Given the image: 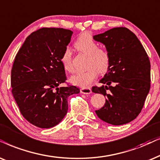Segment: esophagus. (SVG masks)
<instances>
[{
  "mask_svg": "<svg viewBox=\"0 0 160 160\" xmlns=\"http://www.w3.org/2000/svg\"><path fill=\"white\" fill-rule=\"evenodd\" d=\"M80 91L83 94H90L92 92V90H91L90 88H82Z\"/></svg>",
  "mask_w": 160,
  "mask_h": 160,
  "instance_id": "1",
  "label": "esophagus"
}]
</instances>
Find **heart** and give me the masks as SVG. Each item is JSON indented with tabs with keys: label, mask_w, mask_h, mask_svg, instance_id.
<instances>
[{
	"label": "heart",
	"mask_w": 160,
	"mask_h": 160,
	"mask_svg": "<svg viewBox=\"0 0 160 160\" xmlns=\"http://www.w3.org/2000/svg\"><path fill=\"white\" fill-rule=\"evenodd\" d=\"M78 51L88 56L86 71L79 72L71 76L70 82L76 86L88 88L98 75V72L103 74L107 72L110 66L111 57L109 51L105 48H98V44L88 32L82 33L74 43ZM62 65L66 71H74L72 53L69 48L64 51L61 57Z\"/></svg>",
	"instance_id": "heart-1"
}]
</instances>
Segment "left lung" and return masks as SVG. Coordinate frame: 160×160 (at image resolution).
Listing matches in <instances>:
<instances>
[{"instance_id":"1","label":"left lung","mask_w":160,"mask_h":160,"mask_svg":"<svg viewBox=\"0 0 160 160\" xmlns=\"http://www.w3.org/2000/svg\"><path fill=\"white\" fill-rule=\"evenodd\" d=\"M103 43L111 57L101 87L92 91L106 97L103 107L95 111L103 121L119 126L133 121L143 107L151 87V64L143 46L133 32L117 27L93 36Z\"/></svg>"}]
</instances>
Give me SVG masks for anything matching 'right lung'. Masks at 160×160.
Instances as JSON below:
<instances>
[{
    "instance_id": "obj_1",
    "label": "right lung",
    "mask_w": 160,
    "mask_h": 160,
    "mask_svg": "<svg viewBox=\"0 0 160 160\" xmlns=\"http://www.w3.org/2000/svg\"><path fill=\"white\" fill-rule=\"evenodd\" d=\"M72 34L61 28H40L27 37L14 59L12 95L22 115L39 128L57 125L67 114L68 97L80 92L76 86H59L67 80L61 57Z\"/></svg>"
}]
</instances>
